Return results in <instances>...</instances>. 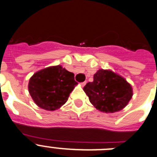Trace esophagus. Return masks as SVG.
I'll return each mask as SVG.
<instances>
[{
	"label": "esophagus",
	"mask_w": 157,
	"mask_h": 157,
	"mask_svg": "<svg viewBox=\"0 0 157 157\" xmlns=\"http://www.w3.org/2000/svg\"><path fill=\"white\" fill-rule=\"evenodd\" d=\"M86 84V82H82L81 84H80V85H81V86H85Z\"/></svg>",
	"instance_id": "34e87169"
}]
</instances>
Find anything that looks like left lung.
<instances>
[{"label":"left lung","mask_w":157,"mask_h":157,"mask_svg":"<svg viewBox=\"0 0 157 157\" xmlns=\"http://www.w3.org/2000/svg\"><path fill=\"white\" fill-rule=\"evenodd\" d=\"M94 108L114 113L124 109L132 98L131 85L123 77L111 70L100 69L94 75V81L83 88Z\"/></svg>","instance_id":"8db88e82"}]
</instances>
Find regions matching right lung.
<instances>
[{
    "mask_svg": "<svg viewBox=\"0 0 157 157\" xmlns=\"http://www.w3.org/2000/svg\"><path fill=\"white\" fill-rule=\"evenodd\" d=\"M77 84L72 72L57 65L34 73L29 80L28 90L37 106L55 111L66 103Z\"/></svg>",
    "mask_w": 157,
    "mask_h": 157,
    "instance_id": "1",
    "label": "right lung"
}]
</instances>
